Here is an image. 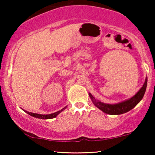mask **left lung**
<instances>
[{
    "mask_svg": "<svg viewBox=\"0 0 155 155\" xmlns=\"http://www.w3.org/2000/svg\"><path fill=\"white\" fill-rule=\"evenodd\" d=\"M147 78H146L143 86L142 87V88L135 96H133L132 98L128 99V100L116 104H107L102 103L99 101H97L90 93L89 95H90V98L92 99L93 104L103 112L110 114V115H119V114H122L129 111L140 101L141 99H143L144 94H145L146 87H147Z\"/></svg>",
    "mask_w": 155,
    "mask_h": 155,
    "instance_id": "1",
    "label": "left lung"
}]
</instances>
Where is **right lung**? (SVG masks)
Listing matches in <instances>:
<instances>
[{"mask_svg": "<svg viewBox=\"0 0 155 155\" xmlns=\"http://www.w3.org/2000/svg\"><path fill=\"white\" fill-rule=\"evenodd\" d=\"M66 107L63 108L61 110V111H58L56 112V113H54V114H47V115H43V114H35V113H31V112H29V111H25L26 112L27 114H28L29 115H30L31 116H34V117L35 118H41V119H50V118H55L56 117L57 115L61 113V111H63Z\"/></svg>", "mask_w": 155, "mask_h": 155, "instance_id": "add662e5", "label": "right lung"}]
</instances>
